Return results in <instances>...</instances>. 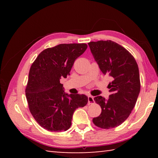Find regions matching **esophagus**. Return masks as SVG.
Wrapping results in <instances>:
<instances>
[{
    "label": "esophagus",
    "instance_id": "34e87169",
    "mask_svg": "<svg viewBox=\"0 0 158 158\" xmlns=\"http://www.w3.org/2000/svg\"><path fill=\"white\" fill-rule=\"evenodd\" d=\"M88 102H89V104H93L95 102V100H94V98L91 95H89V97H88Z\"/></svg>",
    "mask_w": 158,
    "mask_h": 158
}]
</instances>
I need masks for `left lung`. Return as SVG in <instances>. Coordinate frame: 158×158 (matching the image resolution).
Returning <instances> with one entry per match:
<instances>
[{"mask_svg":"<svg viewBox=\"0 0 158 158\" xmlns=\"http://www.w3.org/2000/svg\"><path fill=\"white\" fill-rule=\"evenodd\" d=\"M88 44L102 73L112 79L108 85L109 99L94 98L102 112L93 122L103 129L116 127L127 118L137 100L141 87L138 65L132 55L116 42L100 40Z\"/></svg>","mask_w":158,"mask_h":158,"instance_id":"1","label":"left lung"}]
</instances>
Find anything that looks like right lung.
Here are the masks:
<instances>
[{"label":"right lung","instance_id":"add662e5","mask_svg":"<svg viewBox=\"0 0 158 158\" xmlns=\"http://www.w3.org/2000/svg\"><path fill=\"white\" fill-rule=\"evenodd\" d=\"M87 47L84 43L58 44L42 51L32 64L26 96L31 114L45 130H68L74 111L88 103L86 95L68 94L60 83Z\"/></svg>","mask_w":158,"mask_h":158}]
</instances>
